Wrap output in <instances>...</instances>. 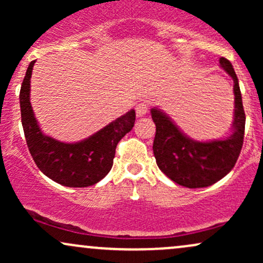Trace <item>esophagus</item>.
Listing matches in <instances>:
<instances>
[{
	"label": "esophagus",
	"instance_id": "esophagus-1",
	"mask_svg": "<svg viewBox=\"0 0 263 263\" xmlns=\"http://www.w3.org/2000/svg\"><path fill=\"white\" fill-rule=\"evenodd\" d=\"M148 112V104L146 101H141L136 105V114L137 116H144Z\"/></svg>",
	"mask_w": 263,
	"mask_h": 263
}]
</instances>
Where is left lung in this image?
Here are the masks:
<instances>
[{
	"instance_id": "8db88e82",
	"label": "left lung",
	"mask_w": 263,
	"mask_h": 263,
	"mask_svg": "<svg viewBox=\"0 0 263 263\" xmlns=\"http://www.w3.org/2000/svg\"><path fill=\"white\" fill-rule=\"evenodd\" d=\"M220 66L234 80V121L229 137L195 141L183 134L162 110H151L156 123L153 153L157 165L170 179L186 188H204L224 178L234 168L242 148L246 116L238 79L228 59L220 58Z\"/></svg>"
}]
</instances>
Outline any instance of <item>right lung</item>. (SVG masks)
Masks as SVG:
<instances>
[{
    "mask_svg": "<svg viewBox=\"0 0 263 263\" xmlns=\"http://www.w3.org/2000/svg\"><path fill=\"white\" fill-rule=\"evenodd\" d=\"M34 63L33 60L28 65L20 92L21 117L29 152L39 170L55 183L70 188L93 185L112 167L117 143L135 125V110H129L96 134L74 143H65L44 135L29 100Z\"/></svg>",
    "mask_w": 263,
    "mask_h": 263,
    "instance_id": "1",
    "label": "right lung"
}]
</instances>
